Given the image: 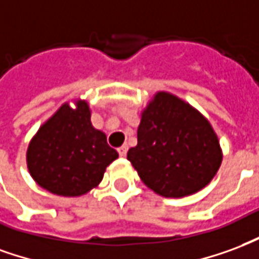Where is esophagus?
<instances>
[{
    "mask_svg": "<svg viewBox=\"0 0 259 259\" xmlns=\"http://www.w3.org/2000/svg\"><path fill=\"white\" fill-rule=\"evenodd\" d=\"M128 152V146L127 145H122L121 148H118V154L121 156V157H125V154Z\"/></svg>",
    "mask_w": 259,
    "mask_h": 259,
    "instance_id": "1",
    "label": "esophagus"
}]
</instances>
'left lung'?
<instances>
[{
  "mask_svg": "<svg viewBox=\"0 0 259 259\" xmlns=\"http://www.w3.org/2000/svg\"><path fill=\"white\" fill-rule=\"evenodd\" d=\"M127 158L149 189L163 197H185L212 181L222 163L214 128L197 109L160 91L141 114L138 145Z\"/></svg>",
  "mask_w": 259,
  "mask_h": 259,
  "instance_id": "1",
  "label": "left lung"
}]
</instances>
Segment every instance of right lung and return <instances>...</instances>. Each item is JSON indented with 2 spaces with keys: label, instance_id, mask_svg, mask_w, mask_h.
<instances>
[{
  "label": "right lung",
  "instance_id": "right-lung-1",
  "mask_svg": "<svg viewBox=\"0 0 259 259\" xmlns=\"http://www.w3.org/2000/svg\"><path fill=\"white\" fill-rule=\"evenodd\" d=\"M118 157L106 134L91 122L88 102H66L39 127L26 153L31 178L56 196L78 197L96 188Z\"/></svg>",
  "mask_w": 259,
  "mask_h": 259
}]
</instances>
